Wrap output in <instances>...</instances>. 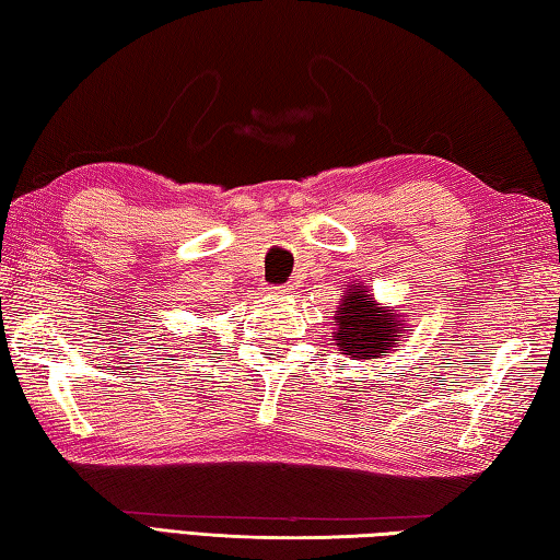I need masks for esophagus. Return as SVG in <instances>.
Here are the masks:
<instances>
[{
    "mask_svg": "<svg viewBox=\"0 0 560 560\" xmlns=\"http://www.w3.org/2000/svg\"><path fill=\"white\" fill-rule=\"evenodd\" d=\"M290 290H295V285H285L280 292H290Z\"/></svg>",
    "mask_w": 560,
    "mask_h": 560,
    "instance_id": "34e87169",
    "label": "esophagus"
}]
</instances>
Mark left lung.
<instances>
[{
  "mask_svg": "<svg viewBox=\"0 0 560 560\" xmlns=\"http://www.w3.org/2000/svg\"><path fill=\"white\" fill-rule=\"evenodd\" d=\"M337 310V331L335 345L351 359H381L386 357L390 347L400 345L406 337L404 319H398L394 310L378 307L369 290H351L341 295Z\"/></svg>",
  "mask_w": 560,
  "mask_h": 560,
  "instance_id": "obj_1",
  "label": "left lung"
}]
</instances>
